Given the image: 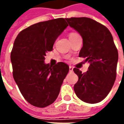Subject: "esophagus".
<instances>
[{
  "label": "esophagus",
  "instance_id": "34e87169",
  "mask_svg": "<svg viewBox=\"0 0 124 124\" xmlns=\"http://www.w3.org/2000/svg\"><path fill=\"white\" fill-rule=\"evenodd\" d=\"M73 69H74V68H73L72 66H69V71H70V72H73Z\"/></svg>",
  "mask_w": 124,
  "mask_h": 124
}]
</instances>
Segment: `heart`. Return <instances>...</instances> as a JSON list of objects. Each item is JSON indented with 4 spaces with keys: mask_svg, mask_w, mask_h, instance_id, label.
<instances>
[{
    "mask_svg": "<svg viewBox=\"0 0 124 124\" xmlns=\"http://www.w3.org/2000/svg\"><path fill=\"white\" fill-rule=\"evenodd\" d=\"M76 34V33H71V34H70V35H69V36L73 35V34Z\"/></svg>",
    "mask_w": 124,
    "mask_h": 124,
    "instance_id": "1",
    "label": "heart"
}]
</instances>
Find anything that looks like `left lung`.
I'll list each match as a JSON object with an SVG mask.
<instances>
[{"label": "left lung", "mask_w": 124, "mask_h": 124, "mask_svg": "<svg viewBox=\"0 0 124 124\" xmlns=\"http://www.w3.org/2000/svg\"><path fill=\"white\" fill-rule=\"evenodd\" d=\"M66 20L82 36L83 46L79 57L86 58L85 62L90 64L86 73L74 68L78 76L74 92L82 101L98 103L108 96L116 77L118 52L112 34L105 26L90 18L72 17Z\"/></svg>", "instance_id": "left-lung-1"}]
</instances>
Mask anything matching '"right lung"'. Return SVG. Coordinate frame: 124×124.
I'll list each match as a JSON object with an SVG mask.
<instances>
[{
    "label": "right lung",
    "mask_w": 124,
    "mask_h": 124,
    "mask_svg": "<svg viewBox=\"0 0 124 124\" xmlns=\"http://www.w3.org/2000/svg\"><path fill=\"white\" fill-rule=\"evenodd\" d=\"M68 26L62 18L40 22L21 31L15 39L10 54L13 77L23 97L34 106L52 104L68 73L64 62L54 66L44 62L46 54Z\"/></svg>",
    "instance_id": "add662e5"
}]
</instances>
